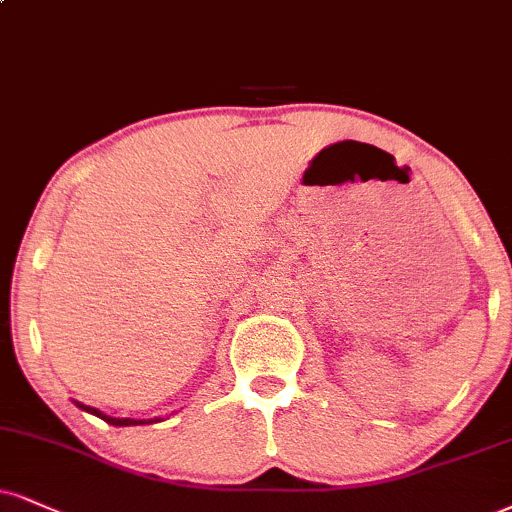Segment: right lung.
Masks as SVG:
<instances>
[{"mask_svg": "<svg viewBox=\"0 0 512 512\" xmlns=\"http://www.w3.org/2000/svg\"><path fill=\"white\" fill-rule=\"evenodd\" d=\"M75 406H78L80 410H85V413H92L97 415V418H102L104 422H109V425L113 427H130V425H151V422H161V418H154V420H135V418H113V415H106L102 413L99 408H92V406H85V403L80 401H73Z\"/></svg>", "mask_w": 512, "mask_h": 512, "instance_id": "obj_1", "label": "right lung"}]
</instances>
